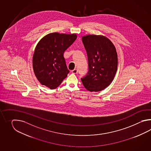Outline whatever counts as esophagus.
Here are the masks:
<instances>
[{"label":"esophagus","instance_id":"esophagus-1","mask_svg":"<svg viewBox=\"0 0 151 151\" xmlns=\"http://www.w3.org/2000/svg\"><path fill=\"white\" fill-rule=\"evenodd\" d=\"M71 72H72V73L73 74H77V73H78V70H77V69H74L73 70H72Z\"/></svg>","mask_w":151,"mask_h":151}]
</instances>
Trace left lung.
<instances>
[{
	"label": "left lung",
	"instance_id": "obj_1",
	"mask_svg": "<svg viewBox=\"0 0 151 151\" xmlns=\"http://www.w3.org/2000/svg\"><path fill=\"white\" fill-rule=\"evenodd\" d=\"M82 42L87 55L88 71L81 80L90 92L102 91L112 83L117 71L116 47L103 35H85L82 37Z\"/></svg>",
	"mask_w": 151,
	"mask_h": 151
}]
</instances>
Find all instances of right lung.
I'll list each match as a JSON object with an SVG mask.
<instances>
[{
  "mask_svg": "<svg viewBox=\"0 0 151 151\" xmlns=\"http://www.w3.org/2000/svg\"><path fill=\"white\" fill-rule=\"evenodd\" d=\"M76 34H48L39 42L33 56L35 76L42 85L53 90L59 86L70 71L64 57L65 50L77 39Z\"/></svg>",
  "mask_w": 151,
  "mask_h": 151,
  "instance_id": "1",
  "label": "right lung"
}]
</instances>
